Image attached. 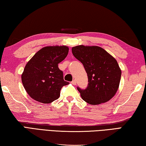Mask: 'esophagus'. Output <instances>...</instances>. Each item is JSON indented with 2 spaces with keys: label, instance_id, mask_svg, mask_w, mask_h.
<instances>
[{
  "label": "esophagus",
  "instance_id": "obj_1",
  "mask_svg": "<svg viewBox=\"0 0 146 146\" xmlns=\"http://www.w3.org/2000/svg\"><path fill=\"white\" fill-rule=\"evenodd\" d=\"M72 85H75L76 84V80H72Z\"/></svg>",
  "mask_w": 146,
  "mask_h": 146
}]
</instances>
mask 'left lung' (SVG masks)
<instances>
[{
	"label": "left lung",
	"instance_id": "1",
	"mask_svg": "<svg viewBox=\"0 0 146 146\" xmlns=\"http://www.w3.org/2000/svg\"><path fill=\"white\" fill-rule=\"evenodd\" d=\"M72 52L87 73V87L77 88L83 100L94 105L110 100L118 90L121 77L115 59L98 46H76Z\"/></svg>",
	"mask_w": 146,
	"mask_h": 146
}]
</instances>
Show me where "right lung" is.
I'll return each instance as SVG.
<instances>
[{"instance_id": "add662e5", "label": "right lung", "mask_w": 146, "mask_h": 146, "mask_svg": "<svg viewBox=\"0 0 146 146\" xmlns=\"http://www.w3.org/2000/svg\"><path fill=\"white\" fill-rule=\"evenodd\" d=\"M68 52L66 46H48L38 50L28 61L22 74V81L31 98L45 104L59 98L61 88L69 83L64 81L58 63Z\"/></svg>"}]
</instances>
